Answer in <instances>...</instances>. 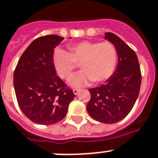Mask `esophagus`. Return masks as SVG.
Here are the masks:
<instances>
[{
    "label": "esophagus",
    "mask_w": 158,
    "mask_h": 158,
    "mask_svg": "<svg viewBox=\"0 0 158 158\" xmlns=\"http://www.w3.org/2000/svg\"><path fill=\"white\" fill-rule=\"evenodd\" d=\"M79 89H78V88H75V89H73V92H74V94L75 95H77L78 94V92H79Z\"/></svg>",
    "instance_id": "1"
}]
</instances>
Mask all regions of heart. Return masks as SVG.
<instances>
[{
  "instance_id": "heart-1",
  "label": "heart",
  "mask_w": 158,
  "mask_h": 158,
  "mask_svg": "<svg viewBox=\"0 0 158 158\" xmlns=\"http://www.w3.org/2000/svg\"><path fill=\"white\" fill-rule=\"evenodd\" d=\"M117 61V50L110 42L84 41L73 44L67 51L57 50L53 56L56 71L61 78L70 79L76 65L83 71L70 81L74 86L85 85L92 81L103 83L112 75Z\"/></svg>"
}]
</instances>
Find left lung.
Here are the masks:
<instances>
[{
  "label": "left lung",
  "instance_id": "1",
  "mask_svg": "<svg viewBox=\"0 0 158 158\" xmlns=\"http://www.w3.org/2000/svg\"><path fill=\"white\" fill-rule=\"evenodd\" d=\"M105 35L115 46L118 65L105 84L88 89L91 99L87 110L95 120L110 124L121 121L133 108L139 93L141 72L134 50L114 33Z\"/></svg>",
  "mask_w": 158,
  "mask_h": 158
}]
</instances>
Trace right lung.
<instances>
[{"instance_id": "right-lung-1", "label": "right lung", "mask_w": 158, "mask_h": 158, "mask_svg": "<svg viewBox=\"0 0 158 158\" xmlns=\"http://www.w3.org/2000/svg\"><path fill=\"white\" fill-rule=\"evenodd\" d=\"M64 40L48 35L33 40L21 56L14 73V86L19 107L31 121L52 125L67 113L73 91L57 75L54 48Z\"/></svg>"}]
</instances>
